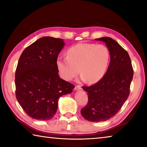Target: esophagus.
I'll return each instance as SVG.
<instances>
[{"label": "esophagus", "mask_w": 147, "mask_h": 147, "mask_svg": "<svg viewBox=\"0 0 147 147\" xmlns=\"http://www.w3.org/2000/svg\"><path fill=\"white\" fill-rule=\"evenodd\" d=\"M74 89H75V90H80V89H82V87L79 85H76L75 86V88H74Z\"/></svg>", "instance_id": "34e87169"}]
</instances>
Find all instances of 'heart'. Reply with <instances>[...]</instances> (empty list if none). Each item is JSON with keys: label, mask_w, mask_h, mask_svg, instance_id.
<instances>
[{"label": "heart", "mask_w": 147, "mask_h": 147, "mask_svg": "<svg viewBox=\"0 0 147 147\" xmlns=\"http://www.w3.org/2000/svg\"><path fill=\"white\" fill-rule=\"evenodd\" d=\"M67 55L59 56L56 59V66L61 78L71 81L80 71L81 80L91 84L103 78L110 59L106 46L93 43L75 45L67 50Z\"/></svg>", "instance_id": "obj_1"}]
</instances>
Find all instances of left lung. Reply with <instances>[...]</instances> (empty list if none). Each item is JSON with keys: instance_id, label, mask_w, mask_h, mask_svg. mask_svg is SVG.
<instances>
[{"instance_id": "1", "label": "left lung", "mask_w": 147, "mask_h": 147, "mask_svg": "<svg viewBox=\"0 0 147 147\" xmlns=\"http://www.w3.org/2000/svg\"><path fill=\"white\" fill-rule=\"evenodd\" d=\"M95 39L106 43L110 63L100 81L82 87L88 92V103L81 109V114L89 121L100 122L113 117L127 100L134 71L129 54L117 42L108 37Z\"/></svg>"}]
</instances>
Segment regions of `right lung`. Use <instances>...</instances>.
Listing matches in <instances>:
<instances>
[{
  "label": "right lung",
  "instance_id": "obj_1",
  "mask_svg": "<svg viewBox=\"0 0 147 147\" xmlns=\"http://www.w3.org/2000/svg\"><path fill=\"white\" fill-rule=\"evenodd\" d=\"M63 39L43 37L27 47L20 56L16 71V95L30 117L47 121L58 109L59 98L72 93L73 84L59 78L56 59Z\"/></svg>",
  "mask_w": 147,
  "mask_h": 147
}]
</instances>
